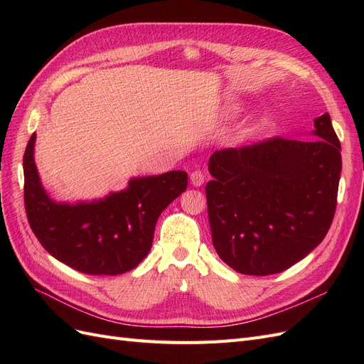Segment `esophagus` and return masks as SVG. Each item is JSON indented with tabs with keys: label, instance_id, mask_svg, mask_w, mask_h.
I'll return each mask as SVG.
<instances>
[{
	"label": "esophagus",
	"instance_id": "1",
	"mask_svg": "<svg viewBox=\"0 0 364 364\" xmlns=\"http://www.w3.org/2000/svg\"><path fill=\"white\" fill-rule=\"evenodd\" d=\"M190 181L193 186H202L205 182V174L200 170H196L190 174Z\"/></svg>",
	"mask_w": 364,
	"mask_h": 364
}]
</instances>
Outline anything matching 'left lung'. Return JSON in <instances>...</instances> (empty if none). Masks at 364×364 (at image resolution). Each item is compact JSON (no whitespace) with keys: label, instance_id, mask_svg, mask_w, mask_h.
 I'll list each match as a JSON object with an SVG mask.
<instances>
[{"label":"left lung","instance_id":"8db88e82","mask_svg":"<svg viewBox=\"0 0 364 364\" xmlns=\"http://www.w3.org/2000/svg\"><path fill=\"white\" fill-rule=\"evenodd\" d=\"M316 139L272 138L215 150L206 183L213 245L229 267L266 277L287 270L322 243L333 223L341 171L328 114Z\"/></svg>","mask_w":364,"mask_h":364}]
</instances>
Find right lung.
Instances as JSON below:
<instances>
[{
  "label": "right lung",
  "mask_w": 364,
  "mask_h": 364,
  "mask_svg": "<svg viewBox=\"0 0 364 364\" xmlns=\"http://www.w3.org/2000/svg\"><path fill=\"white\" fill-rule=\"evenodd\" d=\"M36 134L24 153L28 223L51 257L86 274H121L151 249L158 217L186 190L188 174L168 171L129 181L126 190L91 202H56L43 190L35 164Z\"/></svg>",
  "instance_id": "obj_1"
}]
</instances>
